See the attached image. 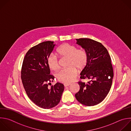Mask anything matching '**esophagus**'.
Here are the masks:
<instances>
[{
  "mask_svg": "<svg viewBox=\"0 0 131 131\" xmlns=\"http://www.w3.org/2000/svg\"><path fill=\"white\" fill-rule=\"evenodd\" d=\"M70 85H71V84H70V83H64V84L65 87L69 86H70Z\"/></svg>",
  "mask_w": 131,
  "mask_h": 131,
  "instance_id": "34e87169",
  "label": "esophagus"
}]
</instances>
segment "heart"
I'll return each mask as SVG.
<instances>
[{"mask_svg":"<svg viewBox=\"0 0 131 131\" xmlns=\"http://www.w3.org/2000/svg\"><path fill=\"white\" fill-rule=\"evenodd\" d=\"M58 54L62 58H67V66L69 67L62 69L57 74L58 80L63 83L72 82L77 77L78 71L84 69L88 63V56L85 51L68 43H64L57 50ZM47 64L53 70L59 68V60L53 54H50L47 58Z\"/></svg>","mask_w":131,"mask_h":131,"instance_id":"1","label":"heart"}]
</instances>
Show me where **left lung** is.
Instances as JSON below:
<instances>
[{
  "instance_id": "obj_1",
  "label": "left lung",
  "mask_w": 131,
  "mask_h": 131,
  "mask_svg": "<svg viewBox=\"0 0 131 131\" xmlns=\"http://www.w3.org/2000/svg\"><path fill=\"white\" fill-rule=\"evenodd\" d=\"M76 40L77 44L84 49L88 59L80 78L90 81L88 83L78 82L80 90L75 97L84 105L94 106L101 102L111 89L114 75L111 57L98 41L86 38Z\"/></svg>"
}]
</instances>
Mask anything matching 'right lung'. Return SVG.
Returning a JSON list of instances; mask_svg holds the SVG:
<instances>
[{
  "mask_svg": "<svg viewBox=\"0 0 131 131\" xmlns=\"http://www.w3.org/2000/svg\"><path fill=\"white\" fill-rule=\"evenodd\" d=\"M46 41L30 48L23 61L21 78L25 91L29 99L38 106L49 109L57 105L64 90V85L57 83L49 88L54 79L50 74L47 58L56 44Z\"/></svg>",
  "mask_w": 131,
  "mask_h": 131,
  "instance_id": "1",
  "label": "right lung"
}]
</instances>
